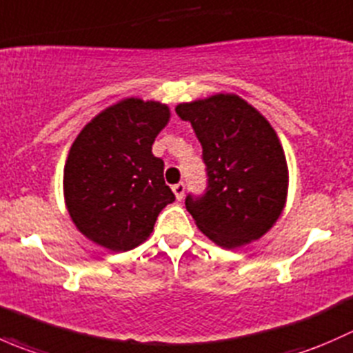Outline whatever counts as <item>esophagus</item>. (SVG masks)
<instances>
[{"instance_id":"1","label":"esophagus","mask_w":353,"mask_h":353,"mask_svg":"<svg viewBox=\"0 0 353 353\" xmlns=\"http://www.w3.org/2000/svg\"><path fill=\"white\" fill-rule=\"evenodd\" d=\"M184 190H186V186H184V183H177L172 186V193L176 194V199H183L184 196Z\"/></svg>"}]
</instances>
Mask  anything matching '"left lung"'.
<instances>
[{
  "instance_id": "1",
  "label": "left lung",
  "mask_w": 353,
  "mask_h": 353,
  "mask_svg": "<svg viewBox=\"0 0 353 353\" xmlns=\"http://www.w3.org/2000/svg\"><path fill=\"white\" fill-rule=\"evenodd\" d=\"M176 112L193 126L208 174L206 193L186 198L198 229L223 249L265 236L288 193L285 152L268 119L236 94L183 102Z\"/></svg>"
}]
</instances>
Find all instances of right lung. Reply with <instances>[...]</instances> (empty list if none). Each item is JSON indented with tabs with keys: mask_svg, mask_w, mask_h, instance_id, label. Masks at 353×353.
I'll use <instances>...</instances> for the list:
<instances>
[{
	"mask_svg": "<svg viewBox=\"0 0 353 353\" xmlns=\"http://www.w3.org/2000/svg\"><path fill=\"white\" fill-rule=\"evenodd\" d=\"M170 119L169 105L128 97L99 112L74 138L63 174L71 220L92 243L114 252L150 237L162 208L176 196L152 154Z\"/></svg>",
	"mask_w": 353,
	"mask_h": 353,
	"instance_id": "add662e5",
	"label": "right lung"
}]
</instances>
